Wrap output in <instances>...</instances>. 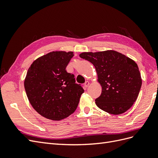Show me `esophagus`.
I'll list each match as a JSON object with an SVG mask.
<instances>
[{"instance_id": "esophagus-1", "label": "esophagus", "mask_w": 158, "mask_h": 158, "mask_svg": "<svg viewBox=\"0 0 158 158\" xmlns=\"http://www.w3.org/2000/svg\"><path fill=\"white\" fill-rule=\"evenodd\" d=\"M89 82H88V81H86V82H85V84H84V87L88 88L89 86Z\"/></svg>"}]
</instances>
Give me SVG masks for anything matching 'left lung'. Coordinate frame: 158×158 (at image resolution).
Returning a JSON list of instances; mask_svg holds the SVG:
<instances>
[{
  "mask_svg": "<svg viewBox=\"0 0 158 158\" xmlns=\"http://www.w3.org/2000/svg\"><path fill=\"white\" fill-rule=\"evenodd\" d=\"M95 66L102 94L96 106L113 114L126 112L136 102L142 85L137 64L121 52L113 50L84 52L80 54Z\"/></svg>",
  "mask_w": 158,
  "mask_h": 158,
  "instance_id": "left-lung-1",
  "label": "left lung"
}]
</instances>
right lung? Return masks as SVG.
<instances>
[{"instance_id": "add662e5", "label": "right lung", "mask_w": 158, "mask_h": 158, "mask_svg": "<svg viewBox=\"0 0 158 158\" xmlns=\"http://www.w3.org/2000/svg\"><path fill=\"white\" fill-rule=\"evenodd\" d=\"M73 51H52L33 62L24 88L33 108L46 118L60 121L73 114L84 90L66 70Z\"/></svg>"}]
</instances>
